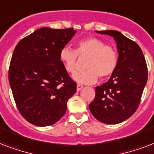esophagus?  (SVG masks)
I'll list each match as a JSON object with an SVG mask.
<instances>
[{"mask_svg":"<svg viewBox=\"0 0 154 154\" xmlns=\"http://www.w3.org/2000/svg\"><path fill=\"white\" fill-rule=\"evenodd\" d=\"M83 88V85H81V84H77V91H79Z\"/></svg>","mask_w":154,"mask_h":154,"instance_id":"1","label":"esophagus"}]
</instances>
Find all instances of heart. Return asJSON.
Instances as JSON below:
<instances>
[{
	"mask_svg": "<svg viewBox=\"0 0 154 154\" xmlns=\"http://www.w3.org/2000/svg\"><path fill=\"white\" fill-rule=\"evenodd\" d=\"M78 55L81 58L88 57L86 61L87 70L78 71L73 75V79L83 84H92L100 79L108 78L116 71L118 65L117 51L112 46L106 45L103 40L89 37L79 42L76 49L63 47L59 58L68 73L73 74L77 69Z\"/></svg>",
	"mask_w": 154,
	"mask_h": 154,
	"instance_id": "heart-1",
	"label": "heart"
}]
</instances>
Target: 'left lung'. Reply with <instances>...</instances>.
<instances>
[{
    "instance_id": "left-lung-1",
    "label": "left lung",
    "mask_w": 154,
    "mask_h": 154,
    "mask_svg": "<svg viewBox=\"0 0 154 154\" xmlns=\"http://www.w3.org/2000/svg\"><path fill=\"white\" fill-rule=\"evenodd\" d=\"M114 38L118 50V65L109 80L96 88L89 104L91 114L104 124L116 125L133 115L147 83L148 69L141 49L116 30L97 31Z\"/></svg>"
}]
</instances>
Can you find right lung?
Masks as SVG:
<instances>
[{"label":"right lung","mask_w":154,"mask_h":154,"mask_svg":"<svg viewBox=\"0 0 154 154\" xmlns=\"http://www.w3.org/2000/svg\"><path fill=\"white\" fill-rule=\"evenodd\" d=\"M72 28L44 27L19 42L9 69V81L17 108L28 122L49 126L63 116L67 101L76 92L59 54L72 38Z\"/></svg>","instance_id":"add662e5"}]
</instances>
